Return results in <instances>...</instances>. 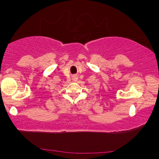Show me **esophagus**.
<instances>
[{
    "label": "esophagus",
    "mask_w": 159,
    "mask_h": 159,
    "mask_svg": "<svg viewBox=\"0 0 159 159\" xmlns=\"http://www.w3.org/2000/svg\"><path fill=\"white\" fill-rule=\"evenodd\" d=\"M72 79H73V81H77V79H78V76L77 75H74V76H72Z\"/></svg>",
    "instance_id": "esophagus-1"
}]
</instances>
